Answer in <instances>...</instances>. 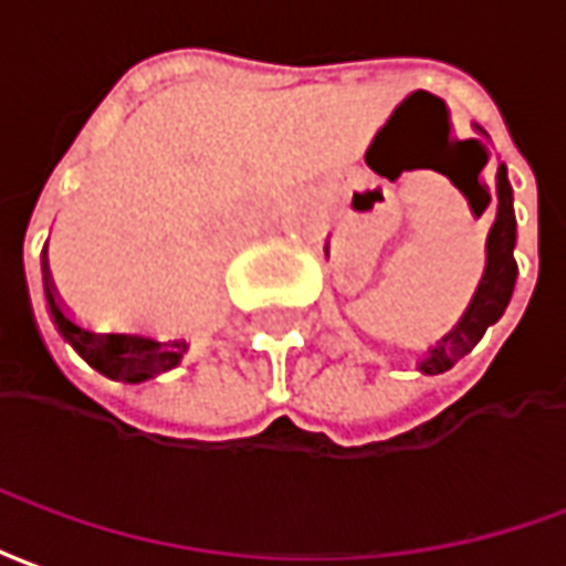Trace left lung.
I'll return each instance as SVG.
<instances>
[{
    "label": "left lung",
    "instance_id": "left-lung-1",
    "mask_svg": "<svg viewBox=\"0 0 566 566\" xmlns=\"http://www.w3.org/2000/svg\"><path fill=\"white\" fill-rule=\"evenodd\" d=\"M480 129V126H476ZM482 132V129H480ZM468 196V192H464ZM470 201V198H468ZM489 189L482 187L480 192V210L489 208ZM473 208V201H470ZM476 210V208H473ZM489 262H485V274L480 280V289L470 301V307L461 316V323L452 328V332L437 340L428 356L419 361V370L422 374H443L455 365L458 358H464L480 344L482 334L489 332V325H494L506 311V304L513 298L515 277H518V265H515V213H513V187L506 180V165L497 168V217H494L492 232H489Z\"/></svg>",
    "mask_w": 566,
    "mask_h": 566
}]
</instances>
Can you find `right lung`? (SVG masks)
<instances>
[{"label": "right lung", "mask_w": 566, "mask_h": 566, "mask_svg": "<svg viewBox=\"0 0 566 566\" xmlns=\"http://www.w3.org/2000/svg\"><path fill=\"white\" fill-rule=\"evenodd\" d=\"M41 277H44V298H48L53 323L77 349V356L84 358L86 365H93L98 374L123 379V382H144L180 365V358L187 353V340H156L138 332H96L77 323L72 313L65 311L60 292L53 286L48 253H41Z\"/></svg>", "instance_id": "obj_1"}]
</instances>
